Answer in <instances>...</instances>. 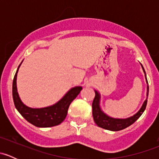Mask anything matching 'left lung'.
<instances>
[{"label": "left lung", "instance_id": "8db88e82", "mask_svg": "<svg viewBox=\"0 0 159 159\" xmlns=\"http://www.w3.org/2000/svg\"><path fill=\"white\" fill-rule=\"evenodd\" d=\"M142 70H143L144 74H145V78L146 80L147 84V92H146V98L144 101L143 104H142V107L134 115L132 116H130L129 118H113L109 115H107L106 113L103 111L101 107V94L97 90H94L95 92V97H94V100L92 102V115L95 124L97 125L98 127L102 128L104 129L109 130L112 131H120L126 129L127 127L132 125L135 121H137L139 118V117L143 114L145 111V108L147 105V102H148V83L147 81L146 78V73L144 69L143 66L141 64Z\"/></svg>", "mask_w": 159, "mask_h": 159}]
</instances>
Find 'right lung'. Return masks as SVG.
Listing matches in <instances>:
<instances>
[{"label": "right lung", "instance_id": "add662e5", "mask_svg": "<svg viewBox=\"0 0 159 159\" xmlns=\"http://www.w3.org/2000/svg\"><path fill=\"white\" fill-rule=\"evenodd\" d=\"M21 63L17 68L13 80L12 94L15 108L28 122L36 127L49 128L60 125L66 118L70 104L78 96L82 87L75 86L71 88L60 100L49 106L43 108H30L23 103L17 92V76Z\"/></svg>", "mask_w": 159, "mask_h": 159}]
</instances>
